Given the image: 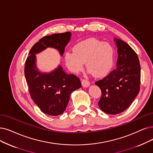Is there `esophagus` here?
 <instances>
[{"label": "esophagus", "mask_w": 153, "mask_h": 153, "mask_svg": "<svg viewBox=\"0 0 153 153\" xmlns=\"http://www.w3.org/2000/svg\"><path fill=\"white\" fill-rule=\"evenodd\" d=\"M82 86L83 87L87 88V87H88L90 86V82L88 81L85 80V79H83V80H82Z\"/></svg>", "instance_id": "34e87169"}]
</instances>
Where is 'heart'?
<instances>
[{"mask_svg":"<svg viewBox=\"0 0 153 153\" xmlns=\"http://www.w3.org/2000/svg\"><path fill=\"white\" fill-rule=\"evenodd\" d=\"M67 67L70 71L78 73L83 70L84 63L96 77L104 76L111 69L114 61V50L107 42L95 38L79 42L73 51H67L65 55Z\"/></svg>","mask_w":153,"mask_h":153,"instance_id":"1","label":"heart"}]
</instances>
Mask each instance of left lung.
<instances>
[{
	"mask_svg": "<svg viewBox=\"0 0 153 153\" xmlns=\"http://www.w3.org/2000/svg\"><path fill=\"white\" fill-rule=\"evenodd\" d=\"M118 58L116 68L95 83L102 91L99 106L108 114H117L130 106L139 92L140 66L138 56L124 41L115 38Z\"/></svg>",
	"mask_w": 153,
	"mask_h": 153,
	"instance_id": "left-lung-1",
	"label": "left lung"
}]
</instances>
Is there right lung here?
I'll use <instances>...</instances> for the list:
<instances>
[{
    "mask_svg": "<svg viewBox=\"0 0 153 153\" xmlns=\"http://www.w3.org/2000/svg\"><path fill=\"white\" fill-rule=\"evenodd\" d=\"M70 32L45 36L30 49L25 63L24 75L31 99L41 111L49 115L56 116L65 111L73 91L81 88L80 79L67 74L61 65L50 73L39 71L36 54L47 48L57 50L63 56L65 48L71 39Z\"/></svg>",
    "mask_w": 153,
    "mask_h": 153,
    "instance_id": "1",
    "label": "right lung"
}]
</instances>
